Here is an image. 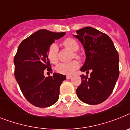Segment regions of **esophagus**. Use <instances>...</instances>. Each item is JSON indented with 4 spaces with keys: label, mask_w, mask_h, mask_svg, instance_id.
I'll list each match as a JSON object with an SVG mask.
<instances>
[{
    "label": "esophagus",
    "mask_w": 130,
    "mask_h": 130,
    "mask_svg": "<svg viewBox=\"0 0 130 130\" xmlns=\"http://www.w3.org/2000/svg\"><path fill=\"white\" fill-rule=\"evenodd\" d=\"M71 77L72 76H71V75H67L66 78H67V79H70V78H71Z\"/></svg>",
    "instance_id": "1"
}]
</instances>
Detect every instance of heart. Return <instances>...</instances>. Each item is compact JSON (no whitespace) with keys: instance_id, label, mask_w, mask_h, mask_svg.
Segmentation results:
<instances>
[{"instance_id":"1","label":"heart","mask_w":130,"mask_h":130,"mask_svg":"<svg viewBox=\"0 0 130 130\" xmlns=\"http://www.w3.org/2000/svg\"><path fill=\"white\" fill-rule=\"evenodd\" d=\"M63 45L67 49L71 52H73V55L76 58H80V56L77 53L79 48L78 43L75 40L72 38H67L63 42ZM57 53H58V47L57 45L53 43L50 47L47 53V57L50 61L52 63H56L57 61ZM79 66L78 61L76 60L72 61L69 63H61L57 65L55 70L57 73L62 75H71L73 73L76 69H77Z\"/></svg>"}]
</instances>
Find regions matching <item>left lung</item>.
Wrapping results in <instances>:
<instances>
[{
    "instance_id": "obj_1",
    "label": "left lung",
    "mask_w": 130,
    "mask_h": 130,
    "mask_svg": "<svg viewBox=\"0 0 130 130\" xmlns=\"http://www.w3.org/2000/svg\"><path fill=\"white\" fill-rule=\"evenodd\" d=\"M73 35L85 49L86 59L80 70L81 84L76 92L82 102L94 105L102 103L110 95L119 77V55L113 41L106 34L92 27H85Z\"/></svg>"
}]
</instances>
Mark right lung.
<instances>
[{
  "label": "right lung",
  "mask_w": 130,
  "mask_h": 130,
  "mask_svg": "<svg viewBox=\"0 0 130 130\" xmlns=\"http://www.w3.org/2000/svg\"><path fill=\"white\" fill-rule=\"evenodd\" d=\"M65 35L40 30L23 40L14 59V76L28 102L35 106L48 107L58 100L61 84L65 75L53 73L45 77L44 70H52L47 53L50 45Z\"/></svg>",
  "instance_id": "right-lung-1"
}]
</instances>
